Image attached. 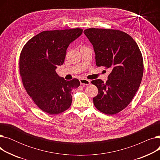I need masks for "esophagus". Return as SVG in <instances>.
Here are the masks:
<instances>
[{"instance_id": "obj_1", "label": "esophagus", "mask_w": 160, "mask_h": 160, "mask_svg": "<svg viewBox=\"0 0 160 160\" xmlns=\"http://www.w3.org/2000/svg\"><path fill=\"white\" fill-rule=\"evenodd\" d=\"M80 84L83 86H88L90 84V80L86 78H81L80 79Z\"/></svg>"}]
</instances>
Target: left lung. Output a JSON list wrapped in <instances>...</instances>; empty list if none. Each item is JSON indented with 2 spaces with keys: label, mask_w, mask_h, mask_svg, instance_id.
Masks as SVG:
<instances>
[{
  "label": "left lung",
  "mask_w": 160,
  "mask_h": 160,
  "mask_svg": "<svg viewBox=\"0 0 160 160\" xmlns=\"http://www.w3.org/2000/svg\"><path fill=\"white\" fill-rule=\"evenodd\" d=\"M83 33L93 45L97 66L111 70L106 83L91 82L98 90L94 105L105 114H116L130 103L139 89L143 74L141 52L133 38L121 30L92 28Z\"/></svg>",
  "instance_id": "1"
}]
</instances>
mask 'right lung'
<instances>
[{
	"label": "right lung",
	"instance_id": "1",
	"mask_svg": "<svg viewBox=\"0 0 160 160\" xmlns=\"http://www.w3.org/2000/svg\"><path fill=\"white\" fill-rule=\"evenodd\" d=\"M81 28L42 32L25 44L19 59L23 86L35 104L50 115L62 113L72 103L78 79L67 81L56 72L63 64L69 44L82 33Z\"/></svg>",
	"mask_w": 160,
	"mask_h": 160
}]
</instances>
